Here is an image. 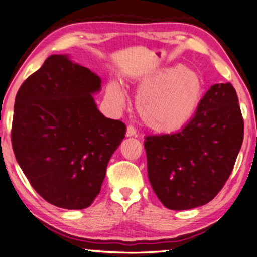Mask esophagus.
Returning a JSON list of instances; mask_svg holds the SVG:
<instances>
[{
  "label": "esophagus",
  "mask_w": 257,
  "mask_h": 257,
  "mask_svg": "<svg viewBox=\"0 0 257 257\" xmlns=\"http://www.w3.org/2000/svg\"><path fill=\"white\" fill-rule=\"evenodd\" d=\"M137 136V131L133 126H127L126 128V137H136Z\"/></svg>",
  "instance_id": "1"
}]
</instances>
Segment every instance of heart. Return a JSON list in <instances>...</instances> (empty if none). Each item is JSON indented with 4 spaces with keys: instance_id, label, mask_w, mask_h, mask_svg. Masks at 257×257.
I'll return each mask as SVG.
<instances>
[{
    "instance_id": "heart-1",
    "label": "heart",
    "mask_w": 257,
    "mask_h": 257,
    "mask_svg": "<svg viewBox=\"0 0 257 257\" xmlns=\"http://www.w3.org/2000/svg\"><path fill=\"white\" fill-rule=\"evenodd\" d=\"M137 109L144 124L158 133H175L192 120L204 96V82L197 72L177 65L144 77L137 84ZM106 97L125 105L124 89L117 81L106 88Z\"/></svg>"
}]
</instances>
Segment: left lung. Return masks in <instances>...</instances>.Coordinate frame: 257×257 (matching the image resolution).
Instances as JSON below:
<instances>
[{"instance_id":"8db88e82","label":"left lung","mask_w":257,"mask_h":257,"mask_svg":"<svg viewBox=\"0 0 257 257\" xmlns=\"http://www.w3.org/2000/svg\"><path fill=\"white\" fill-rule=\"evenodd\" d=\"M242 141L235 89L211 85L185 127L145 139L148 178L160 202L175 211L209 203L228 180Z\"/></svg>"}]
</instances>
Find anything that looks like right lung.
<instances>
[{
  "mask_svg": "<svg viewBox=\"0 0 257 257\" xmlns=\"http://www.w3.org/2000/svg\"><path fill=\"white\" fill-rule=\"evenodd\" d=\"M102 80L68 55L53 54L16 95L11 143L33 189L52 205L82 210L101 191L126 126L99 112Z\"/></svg>",
  "mask_w": 257,
  "mask_h": 257,
  "instance_id": "right-lung-1",
  "label": "right lung"
}]
</instances>
